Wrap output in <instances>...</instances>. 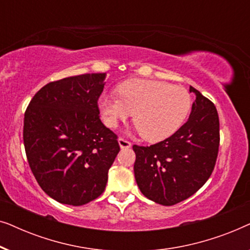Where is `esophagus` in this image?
Here are the masks:
<instances>
[{"label":"esophagus","instance_id":"obj_1","mask_svg":"<svg viewBox=\"0 0 250 250\" xmlns=\"http://www.w3.org/2000/svg\"><path fill=\"white\" fill-rule=\"evenodd\" d=\"M118 145H119V146H121L122 149H127V148H131L132 143L129 142V141H127V140H125V139H123V138H119L118 139Z\"/></svg>","mask_w":250,"mask_h":250}]
</instances>
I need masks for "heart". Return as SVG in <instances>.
Masks as SVG:
<instances>
[{"label": "heart", "instance_id": "b5f03b06", "mask_svg": "<svg viewBox=\"0 0 250 250\" xmlns=\"http://www.w3.org/2000/svg\"><path fill=\"white\" fill-rule=\"evenodd\" d=\"M119 97L101 94L98 107L104 124L116 128L131 117L146 141H163L187 121L192 99L187 88L167 82L133 78L118 86Z\"/></svg>", "mask_w": 250, "mask_h": 250}]
</instances>
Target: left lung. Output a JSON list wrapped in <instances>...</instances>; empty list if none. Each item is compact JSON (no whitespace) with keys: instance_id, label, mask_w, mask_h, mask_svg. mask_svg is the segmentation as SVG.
<instances>
[{"instance_id":"1","label":"left lung","mask_w":250,"mask_h":250,"mask_svg":"<svg viewBox=\"0 0 250 250\" xmlns=\"http://www.w3.org/2000/svg\"><path fill=\"white\" fill-rule=\"evenodd\" d=\"M196 95L190 117L164 141L133 146L134 175L148 199L172 206L196 193L209 179L220 146V121L214 104L190 86Z\"/></svg>"}]
</instances>
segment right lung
<instances>
[{
  "mask_svg": "<svg viewBox=\"0 0 250 250\" xmlns=\"http://www.w3.org/2000/svg\"><path fill=\"white\" fill-rule=\"evenodd\" d=\"M105 74L51 82L34 95L23 119L30 169L58 203L82 206L104 192L119 152L117 135L99 117Z\"/></svg>",
  "mask_w": 250,
  "mask_h": 250,
  "instance_id": "right-lung-1",
  "label": "right lung"
}]
</instances>
